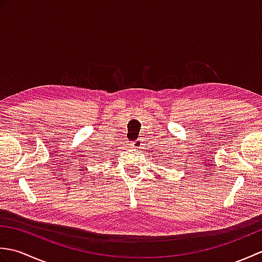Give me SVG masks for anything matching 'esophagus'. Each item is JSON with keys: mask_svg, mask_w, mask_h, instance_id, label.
I'll return each instance as SVG.
<instances>
[{"mask_svg": "<svg viewBox=\"0 0 262 262\" xmlns=\"http://www.w3.org/2000/svg\"><path fill=\"white\" fill-rule=\"evenodd\" d=\"M143 145V141L141 140V138H138V140H136V142H134V144H133V147L134 148H141Z\"/></svg>", "mask_w": 262, "mask_h": 262, "instance_id": "esophagus-1", "label": "esophagus"}]
</instances>
